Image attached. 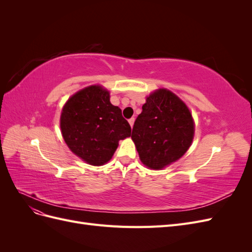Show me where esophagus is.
<instances>
[{
  "label": "esophagus",
  "mask_w": 252,
  "mask_h": 252,
  "mask_svg": "<svg viewBox=\"0 0 252 252\" xmlns=\"http://www.w3.org/2000/svg\"><path fill=\"white\" fill-rule=\"evenodd\" d=\"M128 122H129V124H130V126L132 127V126H133V123H134V118L129 119V120H128Z\"/></svg>",
  "instance_id": "obj_1"
}]
</instances>
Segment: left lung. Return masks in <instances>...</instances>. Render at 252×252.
Wrapping results in <instances>:
<instances>
[{
    "mask_svg": "<svg viewBox=\"0 0 252 252\" xmlns=\"http://www.w3.org/2000/svg\"><path fill=\"white\" fill-rule=\"evenodd\" d=\"M192 116L187 106L167 89L151 94L136 118L131 139L141 161L151 169H161L179 159L191 145Z\"/></svg>",
    "mask_w": 252,
    "mask_h": 252,
    "instance_id": "8db88e82",
    "label": "left lung"
}]
</instances>
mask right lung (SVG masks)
<instances>
[{"instance_id":"add662e5","label":"right lung","mask_w":252,"mask_h":252,"mask_svg":"<svg viewBox=\"0 0 252 252\" xmlns=\"http://www.w3.org/2000/svg\"><path fill=\"white\" fill-rule=\"evenodd\" d=\"M109 98L107 90L89 86L73 94L61 114V130L68 147L90 165L107 163L119 141L131 134L122 110Z\"/></svg>"}]
</instances>
